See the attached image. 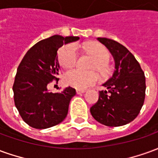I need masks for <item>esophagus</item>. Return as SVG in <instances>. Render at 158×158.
I'll list each match as a JSON object with an SVG mask.
<instances>
[{
	"instance_id": "1",
	"label": "esophagus",
	"mask_w": 158,
	"mask_h": 158,
	"mask_svg": "<svg viewBox=\"0 0 158 158\" xmlns=\"http://www.w3.org/2000/svg\"><path fill=\"white\" fill-rule=\"evenodd\" d=\"M76 92H77V94H82V93H85V89H77L76 90Z\"/></svg>"
}]
</instances>
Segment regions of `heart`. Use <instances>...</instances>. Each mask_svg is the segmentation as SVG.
Segmentation results:
<instances>
[{
    "label": "heart",
    "mask_w": 158,
    "mask_h": 158,
    "mask_svg": "<svg viewBox=\"0 0 158 158\" xmlns=\"http://www.w3.org/2000/svg\"><path fill=\"white\" fill-rule=\"evenodd\" d=\"M85 48L89 55L96 59L93 62V68L104 71L106 68V62L109 59L107 50L100 44H89ZM77 57V48L73 44L65 45L59 52V62L65 69H70L75 65ZM64 80L68 85L83 89L97 82L98 75L95 72H84L79 69H73L66 73Z\"/></svg>",
    "instance_id": "obj_1"
}]
</instances>
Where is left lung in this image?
I'll return each mask as SVG.
<instances>
[{"label": "left lung", "instance_id": "8db88e82", "mask_svg": "<svg viewBox=\"0 0 158 158\" xmlns=\"http://www.w3.org/2000/svg\"><path fill=\"white\" fill-rule=\"evenodd\" d=\"M108 49L115 62L113 76L102 85L99 99L90 113L109 127L125 125L138 116L146 96V78L135 57L125 46L107 38H97Z\"/></svg>", "mask_w": 158, "mask_h": 158}]
</instances>
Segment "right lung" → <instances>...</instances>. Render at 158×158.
Instances as JSON below:
<instances>
[{
    "instance_id": "right-lung-1",
    "label": "right lung",
    "mask_w": 158,
    "mask_h": 158,
    "mask_svg": "<svg viewBox=\"0 0 158 158\" xmlns=\"http://www.w3.org/2000/svg\"><path fill=\"white\" fill-rule=\"evenodd\" d=\"M79 40L78 36L61 35L42 40L29 49L20 62L12 90L16 107L29 126L47 129L62 122L68 115L75 89L69 86L62 92L52 93L47 85L58 79V49Z\"/></svg>"
}]
</instances>
